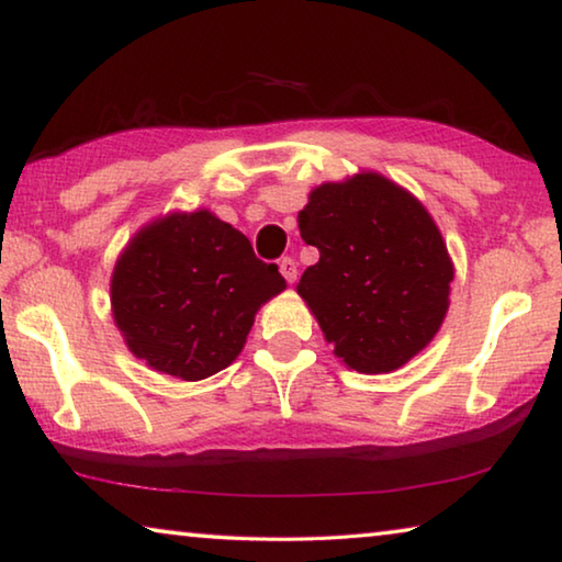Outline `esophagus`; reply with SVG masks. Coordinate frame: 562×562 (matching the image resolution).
Wrapping results in <instances>:
<instances>
[{
  "instance_id": "34e87169",
  "label": "esophagus",
  "mask_w": 562,
  "mask_h": 562,
  "mask_svg": "<svg viewBox=\"0 0 562 562\" xmlns=\"http://www.w3.org/2000/svg\"><path fill=\"white\" fill-rule=\"evenodd\" d=\"M280 272H282V278L292 284L294 280H297V262H294L292 258H282L280 260Z\"/></svg>"
}]
</instances>
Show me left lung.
Listing matches in <instances>:
<instances>
[{"label":"left lung","mask_w":562,"mask_h":562,"mask_svg":"<svg viewBox=\"0 0 562 562\" xmlns=\"http://www.w3.org/2000/svg\"><path fill=\"white\" fill-rule=\"evenodd\" d=\"M297 223L319 250L297 292L349 369L394 372L429 345L449 310L453 262L408 190L372 170L322 183Z\"/></svg>","instance_id":"obj_1"}]
</instances>
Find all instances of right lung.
<instances>
[{"label":"right lung","instance_id":"right-lung-1","mask_svg":"<svg viewBox=\"0 0 562 562\" xmlns=\"http://www.w3.org/2000/svg\"><path fill=\"white\" fill-rule=\"evenodd\" d=\"M288 284L211 211L170 213L133 235L111 278L128 349L183 382L213 376L245 347L255 315Z\"/></svg>","mask_w":562,"mask_h":562}]
</instances>
